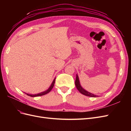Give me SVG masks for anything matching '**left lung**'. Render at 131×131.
Instances as JSON below:
<instances>
[{"label":"left lung","instance_id":"8db88e82","mask_svg":"<svg viewBox=\"0 0 131 131\" xmlns=\"http://www.w3.org/2000/svg\"><path fill=\"white\" fill-rule=\"evenodd\" d=\"M75 86H76V88L78 90V91L81 94L85 95V96L91 97H98V96H97V95L94 94L93 93H91L88 92V91H87L86 90H85L84 88H82V87L80 85V80H79V77H78L77 74V77H76V80H75Z\"/></svg>","mask_w":131,"mask_h":131}]
</instances>
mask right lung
<instances>
[{"label": "right lung", "mask_w": 131, "mask_h": 131, "mask_svg": "<svg viewBox=\"0 0 131 131\" xmlns=\"http://www.w3.org/2000/svg\"><path fill=\"white\" fill-rule=\"evenodd\" d=\"M55 80H56V78H55L54 79H53V81H52V82L51 83V85H50V86L49 87V88L47 89V90H46V91H43V92H40V93H37V94H29V93H26V92H25L27 95H28V96H30V97H38V96H43V95H45V94H47V93H48L49 92H50V91H51V90L52 89V88H53V86H54V82H55Z\"/></svg>", "instance_id": "1"}]
</instances>
